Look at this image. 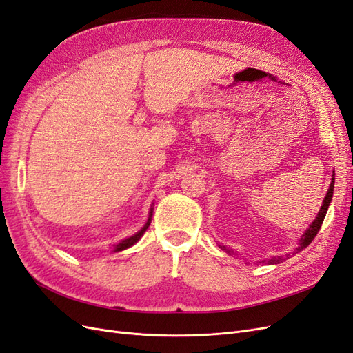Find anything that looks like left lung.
<instances>
[{
    "label": "left lung",
    "instance_id": "8db88e82",
    "mask_svg": "<svg viewBox=\"0 0 353 353\" xmlns=\"http://www.w3.org/2000/svg\"><path fill=\"white\" fill-rule=\"evenodd\" d=\"M333 191H334V170H333V178H331V183H330L328 191H327V194H325L324 201H323V205H321V209H319L318 215H316V218L314 219V222H312L311 225L307 227V230L303 232V236H302L301 239H299V245H297V249H296L292 254H294V253H297V252L303 250L305 248H307V245L311 244V243H312V240L315 239V236L318 234L319 228H321V225H323V221H324V218H325V215H327V210H328L330 203H331V200H333ZM219 248H221L222 250H225L227 253H232V254H234V250H232V249L225 248V245H223V244H219ZM285 256L288 258V256H290V254H285ZM281 261H283V258H281V256H279V258H272V259H270V261H268V263L274 265V263H280Z\"/></svg>",
    "mask_w": 353,
    "mask_h": 353
}]
</instances>
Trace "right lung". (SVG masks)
Instances as JSON below:
<instances>
[{"instance_id": "1", "label": "right lung", "mask_w": 353, "mask_h": 353, "mask_svg": "<svg viewBox=\"0 0 353 353\" xmlns=\"http://www.w3.org/2000/svg\"><path fill=\"white\" fill-rule=\"evenodd\" d=\"M152 216H153V208H150V213H148V219H147V222L144 223V227H143L140 231H138V232H135L134 236H131V237H128V239H125V240H121L119 243L113 244V250H112V252H122V250L130 249L131 245H134L138 240H140V239L144 236V232L147 231L148 225H150V222H152Z\"/></svg>"}]
</instances>
